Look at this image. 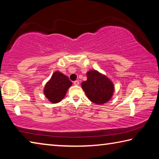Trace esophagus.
<instances>
[{
	"instance_id": "1",
	"label": "esophagus",
	"mask_w": 159,
	"mask_h": 159,
	"mask_svg": "<svg viewBox=\"0 0 159 159\" xmlns=\"http://www.w3.org/2000/svg\"><path fill=\"white\" fill-rule=\"evenodd\" d=\"M74 84L75 85H79V80H75V81L74 82Z\"/></svg>"
}]
</instances>
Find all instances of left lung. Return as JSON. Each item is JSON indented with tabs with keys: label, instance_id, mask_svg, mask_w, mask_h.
Segmentation results:
<instances>
[{
	"label": "left lung",
	"instance_id": "1",
	"mask_svg": "<svg viewBox=\"0 0 159 159\" xmlns=\"http://www.w3.org/2000/svg\"><path fill=\"white\" fill-rule=\"evenodd\" d=\"M81 86L88 98L97 104L106 103L114 92V86L111 80L96 70L87 72V80L83 81Z\"/></svg>",
	"mask_w": 159,
	"mask_h": 159
}]
</instances>
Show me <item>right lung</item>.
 I'll return each instance as SVG.
<instances>
[{"label": "right lung", "instance_id": "obj_1", "mask_svg": "<svg viewBox=\"0 0 159 159\" xmlns=\"http://www.w3.org/2000/svg\"><path fill=\"white\" fill-rule=\"evenodd\" d=\"M71 85L72 82L68 77L60 71H55L45 84L44 95L52 103H58L64 98Z\"/></svg>", "mask_w": 159, "mask_h": 159}]
</instances>
